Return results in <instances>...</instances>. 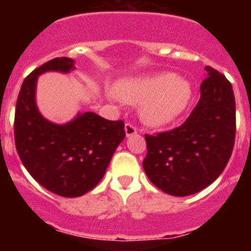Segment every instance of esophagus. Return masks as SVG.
I'll return each mask as SVG.
<instances>
[{"label":"esophagus","instance_id":"1","mask_svg":"<svg viewBox=\"0 0 251 251\" xmlns=\"http://www.w3.org/2000/svg\"><path fill=\"white\" fill-rule=\"evenodd\" d=\"M125 133H126V137H133V135H135V134L138 133L137 126L133 125V124H130V122H127V124L125 125Z\"/></svg>","mask_w":251,"mask_h":251}]
</instances>
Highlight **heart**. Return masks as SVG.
Instances as JSON below:
<instances>
[{"label": "heart", "instance_id": "1", "mask_svg": "<svg viewBox=\"0 0 251 251\" xmlns=\"http://www.w3.org/2000/svg\"><path fill=\"white\" fill-rule=\"evenodd\" d=\"M114 94L124 101H142V118L151 125H164L185 110L191 87L186 79L176 78L172 73H157L120 80Z\"/></svg>", "mask_w": 251, "mask_h": 251}]
</instances>
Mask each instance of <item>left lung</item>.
Returning <instances> with one entry per match:
<instances>
[{"label":"left lung","instance_id":"left-lung-1","mask_svg":"<svg viewBox=\"0 0 251 251\" xmlns=\"http://www.w3.org/2000/svg\"><path fill=\"white\" fill-rule=\"evenodd\" d=\"M201 98L182 125L146 134L143 168L151 182L167 194L186 197L203 190L222 175L236 138V102L232 84L206 66Z\"/></svg>","mask_w":251,"mask_h":251}]
</instances>
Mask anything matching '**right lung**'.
<instances>
[{
	"label": "right lung",
	"mask_w": 251,
	"mask_h": 251,
	"mask_svg": "<svg viewBox=\"0 0 251 251\" xmlns=\"http://www.w3.org/2000/svg\"><path fill=\"white\" fill-rule=\"evenodd\" d=\"M74 61L57 57L25 76L18 95L14 137L28 173L54 194L74 198L92 190L102 178L118 145L125 138L122 120L109 121L86 112L66 125L47 121L35 104L37 75L68 73Z\"/></svg>",
	"instance_id": "obj_1"
}]
</instances>
